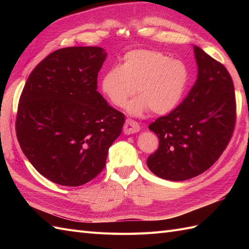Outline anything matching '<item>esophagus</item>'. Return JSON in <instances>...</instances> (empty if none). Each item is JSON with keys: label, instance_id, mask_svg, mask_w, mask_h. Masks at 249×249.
<instances>
[{"label": "esophagus", "instance_id": "obj_1", "mask_svg": "<svg viewBox=\"0 0 249 249\" xmlns=\"http://www.w3.org/2000/svg\"><path fill=\"white\" fill-rule=\"evenodd\" d=\"M139 130H140V126L138 123H136V122L133 120H126L124 128H123V131L125 135L136 134V133H138Z\"/></svg>", "mask_w": 249, "mask_h": 249}]
</instances>
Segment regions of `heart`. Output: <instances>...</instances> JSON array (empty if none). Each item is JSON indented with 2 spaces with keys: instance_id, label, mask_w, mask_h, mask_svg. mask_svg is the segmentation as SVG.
I'll list each match as a JSON object with an SVG mask.
<instances>
[{
  "instance_id": "b5f03b06",
  "label": "heart",
  "mask_w": 249,
  "mask_h": 249,
  "mask_svg": "<svg viewBox=\"0 0 249 249\" xmlns=\"http://www.w3.org/2000/svg\"><path fill=\"white\" fill-rule=\"evenodd\" d=\"M187 65L172 60L160 51L139 49L126 53L121 66L105 73L102 89L109 102L124 107L134 96L126 110L131 115H141L147 110L154 114L170 112L181 102L189 82Z\"/></svg>"
}]
</instances>
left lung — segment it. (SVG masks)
<instances>
[{
	"label": "left lung",
	"instance_id": "1",
	"mask_svg": "<svg viewBox=\"0 0 249 249\" xmlns=\"http://www.w3.org/2000/svg\"><path fill=\"white\" fill-rule=\"evenodd\" d=\"M194 52L198 76L187 97L149 126L160 145L147 158V167L169 181H185L208 170L228 145L235 125L230 73L198 46Z\"/></svg>",
	"mask_w": 249,
	"mask_h": 249
}]
</instances>
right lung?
Masks as SVG:
<instances>
[{
    "label": "right lung",
    "instance_id": "obj_1",
    "mask_svg": "<svg viewBox=\"0 0 249 249\" xmlns=\"http://www.w3.org/2000/svg\"><path fill=\"white\" fill-rule=\"evenodd\" d=\"M106 57L100 47L59 49L25 82L16 133L29 161L51 182L80 186L91 181L121 135L125 115L97 91Z\"/></svg>",
    "mask_w": 249,
    "mask_h": 249
}]
</instances>
